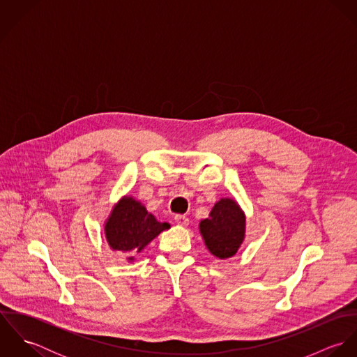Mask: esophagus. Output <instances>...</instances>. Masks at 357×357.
Here are the masks:
<instances>
[{"mask_svg": "<svg viewBox=\"0 0 357 357\" xmlns=\"http://www.w3.org/2000/svg\"><path fill=\"white\" fill-rule=\"evenodd\" d=\"M174 221L177 225H181V227H187L188 225V217L187 215H183V214H177L174 215Z\"/></svg>", "mask_w": 357, "mask_h": 357, "instance_id": "34e87169", "label": "esophagus"}]
</instances>
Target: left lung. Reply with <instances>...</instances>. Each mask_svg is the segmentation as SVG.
<instances>
[{
	"label": "left lung",
	"instance_id": "1",
	"mask_svg": "<svg viewBox=\"0 0 357 357\" xmlns=\"http://www.w3.org/2000/svg\"><path fill=\"white\" fill-rule=\"evenodd\" d=\"M204 245L220 259L236 255L245 239L246 215L236 201L222 198L199 224Z\"/></svg>",
	"mask_w": 357,
	"mask_h": 357
}]
</instances>
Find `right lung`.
<instances>
[{"mask_svg":"<svg viewBox=\"0 0 357 357\" xmlns=\"http://www.w3.org/2000/svg\"><path fill=\"white\" fill-rule=\"evenodd\" d=\"M170 228L159 222L147 208L132 197H123L108 215L104 232L108 246L122 253H142L143 249L162 231ZM133 261V257H128Z\"/></svg>","mask_w":357,"mask_h":357,"instance_id":"1","label":"right lung"}]
</instances>
